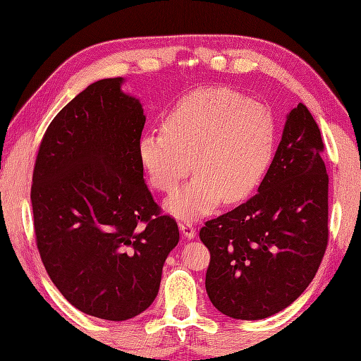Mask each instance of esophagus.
Wrapping results in <instances>:
<instances>
[{
	"label": "esophagus",
	"instance_id": "obj_1",
	"mask_svg": "<svg viewBox=\"0 0 361 361\" xmlns=\"http://www.w3.org/2000/svg\"><path fill=\"white\" fill-rule=\"evenodd\" d=\"M178 228H180V231H181V234L186 237V239H194L195 237V234H197V231H195V228H194V225L190 224V221H180V225H178Z\"/></svg>",
	"mask_w": 361,
	"mask_h": 361
}]
</instances>
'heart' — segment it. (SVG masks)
<instances>
[{
  "label": "heart",
  "mask_w": 361,
  "mask_h": 361,
  "mask_svg": "<svg viewBox=\"0 0 361 361\" xmlns=\"http://www.w3.org/2000/svg\"><path fill=\"white\" fill-rule=\"evenodd\" d=\"M273 150L270 111L225 88L185 97L166 114L163 132L144 133L137 142L144 172L161 192H173L194 161L195 178L164 203L181 220L209 216L221 198L245 200L265 175Z\"/></svg>",
  "instance_id": "1"
}]
</instances>
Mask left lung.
<instances>
[{
	"instance_id": "8db88e82",
	"label": "left lung",
	"mask_w": 361,
	"mask_h": 361,
	"mask_svg": "<svg viewBox=\"0 0 361 361\" xmlns=\"http://www.w3.org/2000/svg\"><path fill=\"white\" fill-rule=\"evenodd\" d=\"M323 149L315 119L298 104L257 194L200 229L211 252L206 291L224 315L271 317L315 278L329 237Z\"/></svg>"
}]
</instances>
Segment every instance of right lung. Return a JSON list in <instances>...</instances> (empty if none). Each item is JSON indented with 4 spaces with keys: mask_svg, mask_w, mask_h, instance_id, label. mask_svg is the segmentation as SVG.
Listing matches in <instances>:
<instances>
[{
    "mask_svg": "<svg viewBox=\"0 0 361 361\" xmlns=\"http://www.w3.org/2000/svg\"><path fill=\"white\" fill-rule=\"evenodd\" d=\"M102 79L52 119L34 167L37 247L54 286L87 315L126 321L155 301L176 243L145 185L140 99Z\"/></svg>",
    "mask_w": 361,
    "mask_h": 361,
    "instance_id": "obj_1",
    "label": "right lung"
}]
</instances>
